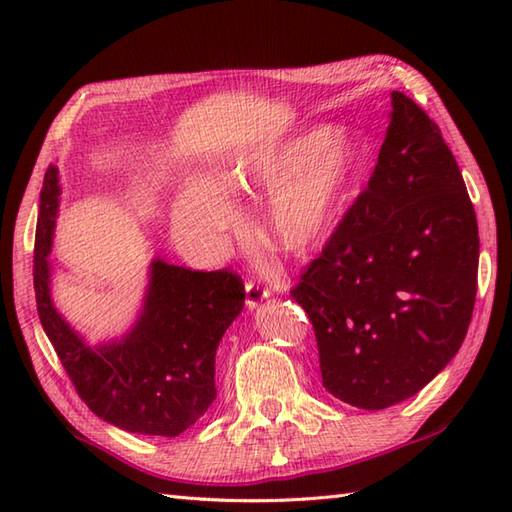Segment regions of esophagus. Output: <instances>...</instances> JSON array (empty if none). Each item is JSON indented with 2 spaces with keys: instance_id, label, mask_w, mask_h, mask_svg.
Returning a JSON list of instances; mask_svg holds the SVG:
<instances>
[{
  "instance_id": "esophagus-1",
  "label": "esophagus",
  "mask_w": 512,
  "mask_h": 512,
  "mask_svg": "<svg viewBox=\"0 0 512 512\" xmlns=\"http://www.w3.org/2000/svg\"><path fill=\"white\" fill-rule=\"evenodd\" d=\"M270 297V292L266 288H262L255 281H246V306L248 310H255L259 303Z\"/></svg>"
}]
</instances>
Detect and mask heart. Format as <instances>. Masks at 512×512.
I'll use <instances>...</instances> for the list:
<instances>
[{
	"instance_id": "b5f03b06",
	"label": "heart",
	"mask_w": 512,
	"mask_h": 512,
	"mask_svg": "<svg viewBox=\"0 0 512 512\" xmlns=\"http://www.w3.org/2000/svg\"><path fill=\"white\" fill-rule=\"evenodd\" d=\"M363 169V147L330 125L312 127L277 145L237 154L211 180L198 178L173 200V222L184 235L209 242L237 222L231 195L268 191L259 228L290 257H310L339 228Z\"/></svg>"
}]
</instances>
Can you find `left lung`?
<instances>
[{"mask_svg":"<svg viewBox=\"0 0 512 512\" xmlns=\"http://www.w3.org/2000/svg\"><path fill=\"white\" fill-rule=\"evenodd\" d=\"M477 262L458 162L438 125L391 92L367 189L290 292L317 334L323 387L367 411L418 394L469 330Z\"/></svg>","mask_w":512,"mask_h":512,"instance_id":"1","label":"left lung"}]
</instances>
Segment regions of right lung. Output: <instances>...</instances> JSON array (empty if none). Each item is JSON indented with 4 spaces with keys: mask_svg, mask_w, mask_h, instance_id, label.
<instances>
[{
    "mask_svg": "<svg viewBox=\"0 0 512 512\" xmlns=\"http://www.w3.org/2000/svg\"><path fill=\"white\" fill-rule=\"evenodd\" d=\"M61 204L50 165L39 195L35 295L43 332L81 400L101 420L140 436L176 438L215 400V352L244 308L242 279L154 257L143 306L125 334L88 343L52 301V239Z\"/></svg>",
    "mask_w": 512,
    "mask_h": 512,
    "instance_id": "1",
    "label": "right lung"
}]
</instances>
